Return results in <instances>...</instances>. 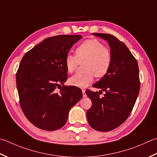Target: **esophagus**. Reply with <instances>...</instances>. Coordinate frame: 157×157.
<instances>
[{
    "instance_id": "obj_1",
    "label": "esophagus",
    "mask_w": 157,
    "mask_h": 157,
    "mask_svg": "<svg viewBox=\"0 0 157 157\" xmlns=\"http://www.w3.org/2000/svg\"><path fill=\"white\" fill-rule=\"evenodd\" d=\"M82 94H83V97H86V92L84 90H82Z\"/></svg>"
}]
</instances>
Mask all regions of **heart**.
Listing matches in <instances>:
<instances>
[{"label":"heart","instance_id":"b5f03b06","mask_svg":"<svg viewBox=\"0 0 157 157\" xmlns=\"http://www.w3.org/2000/svg\"><path fill=\"white\" fill-rule=\"evenodd\" d=\"M75 56L67 55L64 60L67 72L72 73L79 64L85 63L84 74H76L69 79V84L79 88L88 87L93 82L94 76L102 78L109 71L112 64L111 51L97 39H90L78 45Z\"/></svg>","mask_w":157,"mask_h":157}]
</instances>
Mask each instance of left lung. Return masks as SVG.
<instances>
[{"label":"left lung","instance_id":"8db88e82","mask_svg":"<svg viewBox=\"0 0 157 157\" xmlns=\"http://www.w3.org/2000/svg\"><path fill=\"white\" fill-rule=\"evenodd\" d=\"M108 42L112 60L109 71L93 86L105 91H86L92 101L86 112L89 124L94 129L107 132L118 127L133 108L140 88L138 64L123 42L110 34L93 33Z\"/></svg>","mask_w":157,"mask_h":157}]
</instances>
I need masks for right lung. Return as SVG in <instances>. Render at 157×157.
I'll use <instances>...</instances> for the list:
<instances>
[{
    "mask_svg": "<svg viewBox=\"0 0 157 157\" xmlns=\"http://www.w3.org/2000/svg\"><path fill=\"white\" fill-rule=\"evenodd\" d=\"M79 35L44 39L27 52L16 73L21 108L35 127L55 131L67 122L69 112L82 99L81 89L63 86L67 79L64 60ZM60 88L58 93L56 88Z\"/></svg>",
    "mask_w": 157,
    "mask_h": 157,
    "instance_id": "obj_1",
    "label": "right lung"
}]
</instances>
